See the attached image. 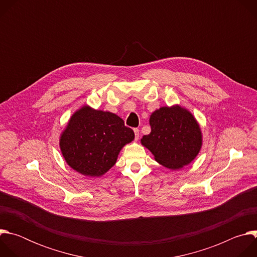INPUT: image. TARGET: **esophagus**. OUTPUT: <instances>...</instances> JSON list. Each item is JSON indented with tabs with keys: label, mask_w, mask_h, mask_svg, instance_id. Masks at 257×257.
Listing matches in <instances>:
<instances>
[{
	"label": "esophagus",
	"mask_w": 257,
	"mask_h": 257,
	"mask_svg": "<svg viewBox=\"0 0 257 257\" xmlns=\"http://www.w3.org/2000/svg\"><path fill=\"white\" fill-rule=\"evenodd\" d=\"M134 134H135V140H138V138H139V130L137 128L134 129Z\"/></svg>",
	"instance_id": "34e87169"
}]
</instances>
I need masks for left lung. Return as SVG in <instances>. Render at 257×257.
<instances>
[{
  "mask_svg": "<svg viewBox=\"0 0 257 257\" xmlns=\"http://www.w3.org/2000/svg\"><path fill=\"white\" fill-rule=\"evenodd\" d=\"M151 133L140 142L162 166L179 170L189 165L202 146L200 125L186 107L162 106L150 118Z\"/></svg>",
  "mask_w": 257,
  "mask_h": 257,
  "instance_id": "obj_1",
  "label": "left lung"
}]
</instances>
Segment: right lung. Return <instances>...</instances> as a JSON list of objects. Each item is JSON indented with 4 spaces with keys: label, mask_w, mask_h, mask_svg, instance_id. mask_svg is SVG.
Returning <instances> with one entry per match:
<instances>
[{
    "label": "right lung",
    "mask_w": 257,
    "mask_h": 257,
    "mask_svg": "<svg viewBox=\"0 0 257 257\" xmlns=\"http://www.w3.org/2000/svg\"><path fill=\"white\" fill-rule=\"evenodd\" d=\"M134 132L114 113L82 105L70 117L59 145L68 166L87 177L104 175L117 162Z\"/></svg>",
    "instance_id": "1"
}]
</instances>
